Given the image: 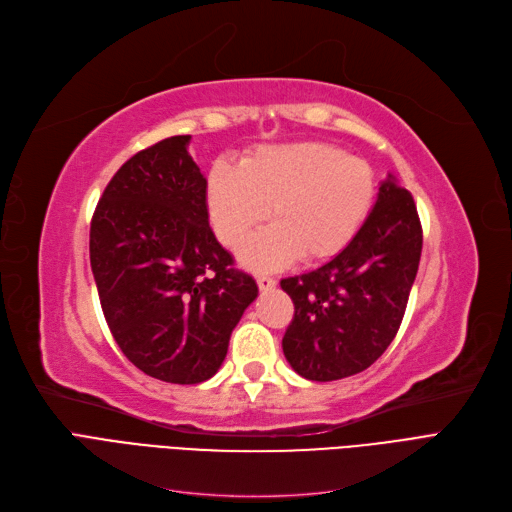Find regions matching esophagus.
<instances>
[{
  "label": "esophagus",
  "instance_id": "esophagus-1",
  "mask_svg": "<svg viewBox=\"0 0 512 512\" xmlns=\"http://www.w3.org/2000/svg\"><path fill=\"white\" fill-rule=\"evenodd\" d=\"M256 284H258L260 290H273L277 286V281L273 277H269V275H258L256 277Z\"/></svg>",
  "mask_w": 512,
  "mask_h": 512
}]
</instances>
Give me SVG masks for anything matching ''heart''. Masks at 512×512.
I'll use <instances>...</instances> for the list:
<instances>
[{
  "label": "heart",
  "mask_w": 512,
  "mask_h": 512,
  "mask_svg": "<svg viewBox=\"0 0 512 512\" xmlns=\"http://www.w3.org/2000/svg\"><path fill=\"white\" fill-rule=\"evenodd\" d=\"M375 195L373 167L322 142L260 146L239 167L216 161L205 182L211 226L228 250H239L269 211L271 226L241 250L250 269L337 256L358 235Z\"/></svg>",
  "instance_id": "obj_1"
}]
</instances>
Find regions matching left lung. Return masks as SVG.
Listing matches in <instances>:
<instances>
[{"mask_svg": "<svg viewBox=\"0 0 512 512\" xmlns=\"http://www.w3.org/2000/svg\"><path fill=\"white\" fill-rule=\"evenodd\" d=\"M421 222L390 175L358 235L320 269L281 279L294 303L284 356L309 381L366 370L390 347L419 269Z\"/></svg>", "mask_w": 512, "mask_h": 512, "instance_id": "obj_1", "label": "left lung"}]
</instances>
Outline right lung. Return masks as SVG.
<instances>
[{"label": "right lung", "instance_id": "obj_1", "mask_svg": "<svg viewBox=\"0 0 512 512\" xmlns=\"http://www.w3.org/2000/svg\"><path fill=\"white\" fill-rule=\"evenodd\" d=\"M188 142L175 135L131 156L91 222V269L114 341L146 375L180 385L218 373L258 296L209 228L207 180Z\"/></svg>", "mask_w": 512, "mask_h": 512}]
</instances>
